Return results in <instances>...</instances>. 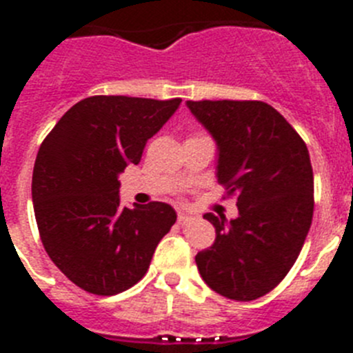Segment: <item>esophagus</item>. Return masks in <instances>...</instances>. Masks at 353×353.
Returning <instances> with one entry per match:
<instances>
[{
    "instance_id": "obj_1",
    "label": "esophagus",
    "mask_w": 353,
    "mask_h": 353,
    "mask_svg": "<svg viewBox=\"0 0 353 353\" xmlns=\"http://www.w3.org/2000/svg\"><path fill=\"white\" fill-rule=\"evenodd\" d=\"M191 219L192 217L189 214H183V212H180L179 214V224H182V226L187 223H191Z\"/></svg>"
}]
</instances>
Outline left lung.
Instances as JSON below:
<instances>
[{
  "label": "left lung",
  "instance_id": "8db88e82",
  "mask_svg": "<svg viewBox=\"0 0 353 353\" xmlns=\"http://www.w3.org/2000/svg\"><path fill=\"white\" fill-rule=\"evenodd\" d=\"M217 145V180L239 215L205 214L215 242L196 254L203 281L233 301H254L290 272L313 219V168L302 138L260 101H187Z\"/></svg>",
  "mask_w": 353,
  "mask_h": 353
}]
</instances>
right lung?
<instances>
[{"label":"right lung","instance_id":"obj_1","mask_svg":"<svg viewBox=\"0 0 353 353\" xmlns=\"http://www.w3.org/2000/svg\"><path fill=\"white\" fill-rule=\"evenodd\" d=\"M182 99L95 95L72 105L40 145L31 198L40 239L74 285L117 295L141 279L155 248L176 221L162 201L120 205V173Z\"/></svg>","mask_w":353,"mask_h":353}]
</instances>
